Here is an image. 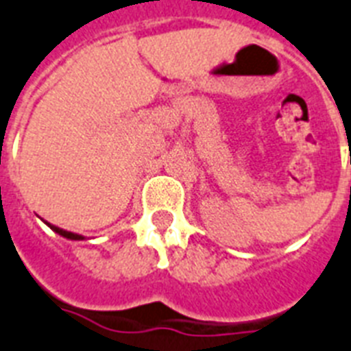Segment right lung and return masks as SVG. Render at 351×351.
<instances>
[{
	"label": "right lung",
	"instance_id": "1",
	"mask_svg": "<svg viewBox=\"0 0 351 351\" xmlns=\"http://www.w3.org/2000/svg\"><path fill=\"white\" fill-rule=\"evenodd\" d=\"M45 223H47V221H45ZM49 227H51V229L54 230V232H56V234H60V236H64V238H67V240H86V238H84L82 234H77V232H69V230H64V229H60V227H56V225H51V223H47Z\"/></svg>",
	"mask_w": 351,
	"mask_h": 351
}]
</instances>
